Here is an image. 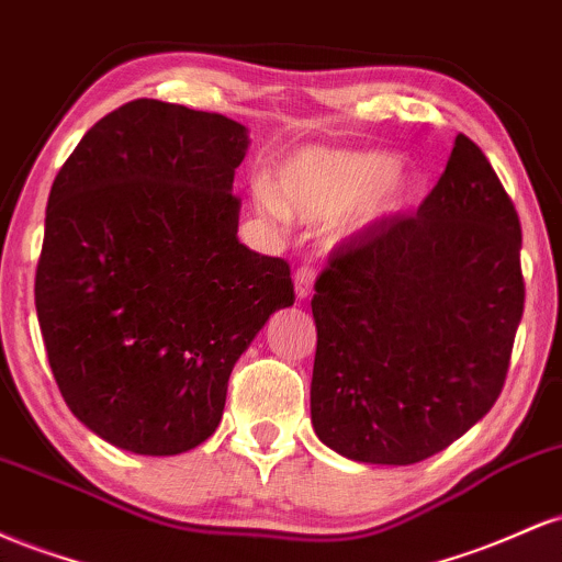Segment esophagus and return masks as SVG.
Instances as JSON below:
<instances>
[{
    "label": "esophagus",
    "instance_id": "esophagus-1",
    "mask_svg": "<svg viewBox=\"0 0 562 562\" xmlns=\"http://www.w3.org/2000/svg\"><path fill=\"white\" fill-rule=\"evenodd\" d=\"M293 285H295V299H299V301L312 299V293H314V269L301 267L299 272H295Z\"/></svg>",
    "mask_w": 562,
    "mask_h": 562
}]
</instances>
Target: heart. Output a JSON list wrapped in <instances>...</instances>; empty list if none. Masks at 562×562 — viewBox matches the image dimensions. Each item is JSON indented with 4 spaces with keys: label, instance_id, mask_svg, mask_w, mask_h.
Instances as JSON below:
<instances>
[{
    "label": "heart",
    "instance_id": "obj_1",
    "mask_svg": "<svg viewBox=\"0 0 562 562\" xmlns=\"http://www.w3.org/2000/svg\"><path fill=\"white\" fill-rule=\"evenodd\" d=\"M423 190V171L406 158L383 150L303 147L269 171V187H256L254 205L269 222L335 218L333 237L348 243L402 218Z\"/></svg>",
    "mask_w": 562,
    "mask_h": 562
}]
</instances>
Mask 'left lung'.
<instances>
[{
    "label": "left lung",
    "mask_w": 562,
    "mask_h": 562,
    "mask_svg": "<svg viewBox=\"0 0 562 562\" xmlns=\"http://www.w3.org/2000/svg\"><path fill=\"white\" fill-rule=\"evenodd\" d=\"M520 243L492 164L457 134L415 216L333 254L312 301V425L325 447L415 465L492 409L524 317Z\"/></svg>",
    "instance_id": "left-lung-1"
}]
</instances>
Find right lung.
I'll list each match as a JSON object with an SVG mask.
<instances>
[{
    "instance_id": "add662e5",
    "label": "right lung",
    "mask_w": 562,
    "mask_h": 562,
    "mask_svg": "<svg viewBox=\"0 0 562 562\" xmlns=\"http://www.w3.org/2000/svg\"><path fill=\"white\" fill-rule=\"evenodd\" d=\"M248 128L134 100L57 171L36 314L63 398L113 447L171 457L214 436L229 372L280 308L290 267L237 240Z\"/></svg>"
}]
</instances>
